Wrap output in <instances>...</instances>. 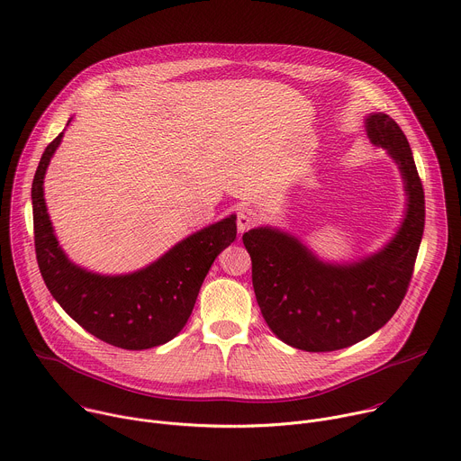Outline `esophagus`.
<instances>
[{
    "label": "esophagus",
    "mask_w": 461,
    "mask_h": 461,
    "mask_svg": "<svg viewBox=\"0 0 461 461\" xmlns=\"http://www.w3.org/2000/svg\"><path fill=\"white\" fill-rule=\"evenodd\" d=\"M258 222V213L253 208H240L237 213V226L239 231L244 233L246 230L253 228Z\"/></svg>",
    "instance_id": "34e87169"
}]
</instances>
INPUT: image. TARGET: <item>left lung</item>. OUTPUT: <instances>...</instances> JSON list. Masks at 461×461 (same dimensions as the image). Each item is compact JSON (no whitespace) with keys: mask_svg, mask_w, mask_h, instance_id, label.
<instances>
[{"mask_svg":"<svg viewBox=\"0 0 461 461\" xmlns=\"http://www.w3.org/2000/svg\"><path fill=\"white\" fill-rule=\"evenodd\" d=\"M372 144L396 160L409 196L405 221L381 251L352 265H326L295 237L272 228L242 235L262 317L286 345L332 352L363 341L396 313L425 228V193L409 140L388 114L366 118Z\"/></svg>","mask_w":461,"mask_h":461,"instance_id":"left-lung-1","label":"left lung"}]
</instances>
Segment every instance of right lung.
Segmentation results:
<instances>
[{
	"mask_svg": "<svg viewBox=\"0 0 461 461\" xmlns=\"http://www.w3.org/2000/svg\"><path fill=\"white\" fill-rule=\"evenodd\" d=\"M61 137L45 148L31 191L36 258L49 292L104 343L146 350L171 341L187 322L215 257L235 240V215L189 235L140 272L91 274L65 257L45 208L43 176Z\"/></svg>",
	"mask_w": 461,
	"mask_h": 461,
	"instance_id": "right-lung-1",
	"label": "right lung"
}]
</instances>
